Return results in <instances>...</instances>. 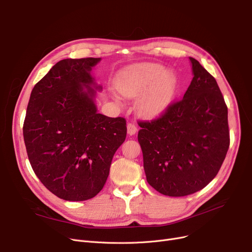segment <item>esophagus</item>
<instances>
[{
  "instance_id": "1",
  "label": "esophagus",
  "mask_w": 252,
  "mask_h": 252,
  "mask_svg": "<svg viewBox=\"0 0 252 252\" xmlns=\"http://www.w3.org/2000/svg\"><path fill=\"white\" fill-rule=\"evenodd\" d=\"M136 131H137V127L134 124L129 123L127 125V133L129 135H134L136 133Z\"/></svg>"
}]
</instances>
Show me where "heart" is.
I'll return each instance as SVG.
<instances>
[{"label":"heart","instance_id":"1","mask_svg":"<svg viewBox=\"0 0 252 252\" xmlns=\"http://www.w3.org/2000/svg\"><path fill=\"white\" fill-rule=\"evenodd\" d=\"M177 85L176 77L171 71L155 63H142L123 71L117 82L119 92L126 97H134L151 88L141 100L142 113L153 117L162 113L173 97Z\"/></svg>","mask_w":252,"mask_h":252}]
</instances>
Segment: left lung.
Returning a JSON list of instances; mask_svg holds the SVG:
<instances>
[{"mask_svg":"<svg viewBox=\"0 0 252 252\" xmlns=\"http://www.w3.org/2000/svg\"><path fill=\"white\" fill-rule=\"evenodd\" d=\"M194 78L181 100L151 121H138L147 181L159 193L183 197L205 188L230 147L227 107L215 80L189 57Z\"/></svg>","mask_w":252,"mask_h":252,"instance_id":"1","label":"left lung"}]
</instances>
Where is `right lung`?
Instances as JSON below:
<instances>
[{"instance_id":"obj_1","label":"right lung","mask_w":252,"mask_h":252,"mask_svg":"<svg viewBox=\"0 0 252 252\" xmlns=\"http://www.w3.org/2000/svg\"><path fill=\"white\" fill-rule=\"evenodd\" d=\"M100 58L58 62L35 84L23 123L32 168L58 198L85 201L102 189L126 120L98 114L90 71ZM86 87L87 89L83 88Z\"/></svg>"}]
</instances>
